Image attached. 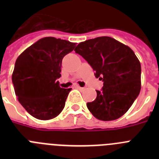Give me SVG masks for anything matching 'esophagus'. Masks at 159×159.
Returning <instances> with one entry per match:
<instances>
[{"label": "esophagus", "mask_w": 159, "mask_h": 159, "mask_svg": "<svg viewBox=\"0 0 159 159\" xmlns=\"http://www.w3.org/2000/svg\"><path fill=\"white\" fill-rule=\"evenodd\" d=\"M75 88H78V89H80V90H84V89H85L84 88H81V87H80L79 85H76V86H75Z\"/></svg>", "instance_id": "esophagus-1"}]
</instances>
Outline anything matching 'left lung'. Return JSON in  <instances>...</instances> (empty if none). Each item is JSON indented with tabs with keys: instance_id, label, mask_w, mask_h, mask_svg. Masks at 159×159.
<instances>
[{
	"instance_id": "8db88e82",
	"label": "left lung",
	"mask_w": 159,
	"mask_h": 159,
	"mask_svg": "<svg viewBox=\"0 0 159 159\" xmlns=\"http://www.w3.org/2000/svg\"><path fill=\"white\" fill-rule=\"evenodd\" d=\"M75 52L88 61L103 82L96 99L87 107L96 119L115 120L123 116L139 95L141 64L128 46L109 36L81 42Z\"/></svg>"
}]
</instances>
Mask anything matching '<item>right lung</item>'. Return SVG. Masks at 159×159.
<instances>
[{"label": "right lung", "instance_id": "obj_1", "mask_svg": "<svg viewBox=\"0 0 159 159\" xmlns=\"http://www.w3.org/2000/svg\"><path fill=\"white\" fill-rule=\"evenodd\" d=\"M75 43L55 37L42 38L16 59L12 75L18 101L40 120L57 117L63 111L71 88H60L61 64Z\"/></svg>", "mask_w": 159, "mask_h": 159}]
</instances>
